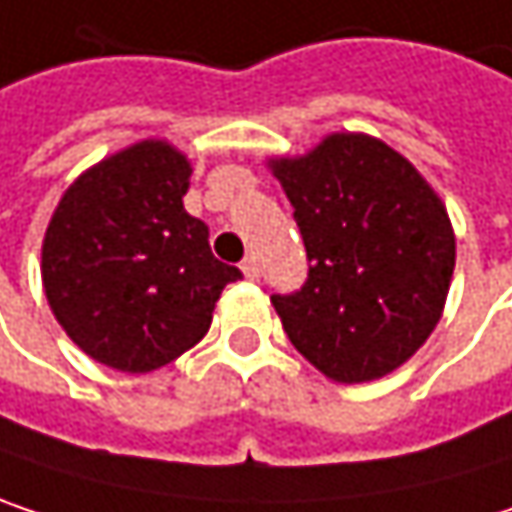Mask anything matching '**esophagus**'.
<instances>
[{"mask_svg": "<svg viewBox=\"0 0 512 512\" xmlns=\"http://www.w3.org/2000/svg\"><path fill=\"white\" fill-rule=\"evenodd\" d=\"M240 269H243V275H246V278H252V281H255V278H260V263H257L255 255L246 257V260L240 263Z\"/></svg>", "mask_w": 512, "mask_h": 512, "instance_id": "34e87169", "label": "esophagus"}]
</instances>
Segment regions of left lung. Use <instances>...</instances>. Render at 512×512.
I'll return each instance as SVG.
<instances>
[{
    "instance_id": "left-lung-1",
    "label": "left lung",
    "mask_w": 512,
    "mask_h": 512,
    "mask_svg": "<svg viewBox=\"0 0 512 512\" xmlns=\"http://www.w3.org/2000/svg\"><path fill=\"white\" fill-rule=\"evenodd\" d=\"M308 252V281L275 293L290 344L335 382H370L436 329L457 260L442 198L418 168L364 133L269 162Z\"/></svg>"
}]
</instances>
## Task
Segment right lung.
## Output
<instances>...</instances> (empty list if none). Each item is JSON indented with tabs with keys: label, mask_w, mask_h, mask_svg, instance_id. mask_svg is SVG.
<instances>
[{
	"label": "right lung",
	"mask_w": 512,
	"mask_h": 512,
	"mask_svg": "<svg viewBox=\"0 0 512 512\" xmlns=\"http://www.w3.org/2000/svg\"><path fill=\"white\" fill-rule=\"evenodd\" d=\"M189 159L168 142L106 156L61 195L41 249L52 314L94 361L151 373L195 347L225 284L210 231L183 210Z\"/></svg>",
	"instance_id": "1"
}]
</instances>
